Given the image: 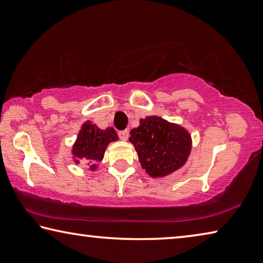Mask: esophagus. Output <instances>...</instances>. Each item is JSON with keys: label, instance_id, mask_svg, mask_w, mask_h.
Masks as SVG:
<instances>
[{"label": "esophagus", "instance_id": "esophagus-1", "mask_svg": "<svg viewBox=\"0 0 263 263\" xmlns=\"http://www.w3.org/2000/svg\"><path fill=\"white\" fill-rule=\"evenodd\" d=\"M118 136L121 138L122 140H127L128 139V136H130V133H128L127 130H124V131H119L118 132Z\"/></svg>", "mask_w": 263, "mask_h": 263}]
</instances>
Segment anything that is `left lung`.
I'll return each instance as SVG.
<instances>
[{
    "label": "left lung",
    "instance_id": "8db88e82",
    "mask_svg": "<svg viewBox=\"0 0 263 263\" xmlns=\"http://www.w3.org/2000/svg\"><path fill=\"white\" fill-rule=\"evenodd\" d=\"M128 138L138 153L141 167L152 177H163L185 163L191 151L189 132L158 116L140 119Z\"/></svg>",
    "mask_w": 263,
    "mask_h": 263
}]
</instances>
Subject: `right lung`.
Returning a JSON list of instances; mask_svg holds the SVG:
<instances>
[{"label":"right lung","instance_id":"right-lung-1","mask_svg":"<svg viewBox=\"0 0 263 263\" xmlns=\"http://www.w3.org/2000/svg\"><path fill=\"white\" fill-rule=\"evenodd\" d=\"M117 139L118 136L114 127L101 130L97 125L86 122L80 130L73 146L72 153L75 163H80V160H82L90 164L91 171H95L97 163L101 162L104 157L106 146Z\"/></svg>","mask_w":263,"mask_h":263}]
</instances>
